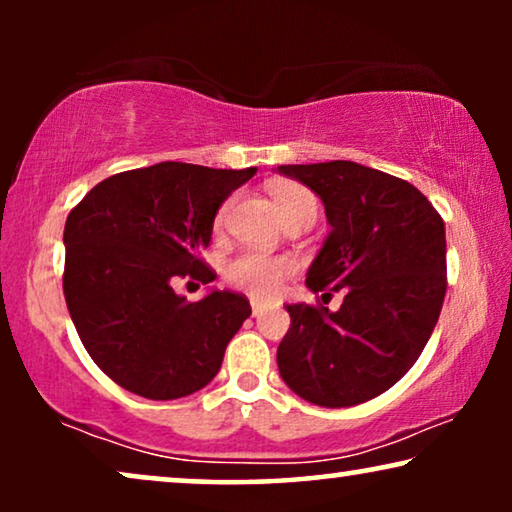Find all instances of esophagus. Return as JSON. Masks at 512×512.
<instances>
[{
	"mask_svg": "<svg viewBox=\"0 0 512 512\" xmlns=\"http://www.w3.org/2000/svg\"><path fill=\"white\" fill-rule=\"evenodd\" d=\"M265 310H268V305L261 303V300H251V312H254V317H261Z\"/></svg>",
	"mask_w": 512,
	"mask_h": 512,
	"instance_id": "obj_1",
	"label": "esophagus"
}]
</instances>
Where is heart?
<instances>
[{
	"label": "heart",
	"mask_w": 512,
	"mask_h": 512,
	"mask_svg": "<svg viewBox=\"0 0 512 512\" xmlns=\"http://www.w3.org/2000/svg\"><path fill=\"white\" fill-rule=\"evenodd\" d=\"M272 200L279 216L284 223L296 219L300 214L314 212L317 214V200L307 191L305 186L298 184H277L272 186ZM228 214V202L219 207V212L214 216V228L219 230L226 223ZM296 272V263L291 258L284 256H265L258 251H242L235 258H230L226 265V282L233 289L247 293L251 298L265 300L277 296L282 291L286 279Z\"/></svg>",
	"instance_id": "1"
}]
</instances>
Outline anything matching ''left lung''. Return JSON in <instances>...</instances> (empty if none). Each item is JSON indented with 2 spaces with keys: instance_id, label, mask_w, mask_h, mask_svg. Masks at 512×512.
Wrapping results in <instances>:
<instances>
[{
  "instance_id": "8db88e82",
  "label": "left lung",
  "mask_w": 512,
  "mask_h": 512,
  "mask_svg": "<svg viewBox=\"0 0 512 512\" xmlns=\"http://www.w3.org/2000/svg\"><path fill=\"white\" fill-rule=\"evenodd\" d=\"M277 172L317 193L331 223L305 284L324 303L345 291L335 312L286 305L279 375L314 405L366 403L415 366L436 328L447 289L445 223L408 181L352 160Z\"/></svg>"
}]
</instances>
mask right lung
<instances>
[{"label": "right lung", "instance_id": "right-lung-1", "mask_svg": "<svg viewBox=\"0 0 512 512\" xmlns=\"http://www.w3.org/2000/svg\"><path fill=\"white\" fill-rule=\"evenodd\" d=\"M256 167L214 170L158 163L104 179L65 223L67 310L104 375L132 394L172 401L219 373L228 342L251 314L242 293L212 291L198 303L177 279L214 282L200 254L214 216Z\"/></svg>", "mask_w": 512, "mask_h": 512}]
</instances>
